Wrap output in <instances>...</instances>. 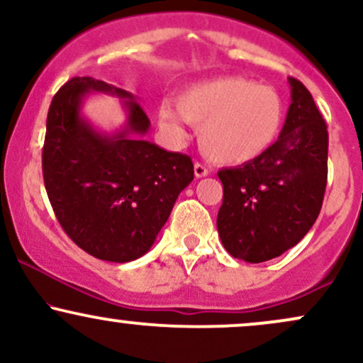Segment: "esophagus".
Returning a JSON list of instances; mask_svg holds the SVG:
<instances>
[{
    "mask_svg": "<svg viewBox=\"0 0 363 363\" xmlns=\"http://www.w3.org/2000/svg\"><path fill=\"white\" fill-rule=\"evenodd\" d=\"M194 176L198 179L199 177H206L208 176V169L201 164H194Z\"/></svg>",
    "mask_w": 363,
    "mask_h": 363,
    "instance_id": "obj_1",
    "label": "esophagus"
}]
</instances>
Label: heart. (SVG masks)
Returning <instances> with one entry per match:
<instances>
[{"label":"heart","instance_id":"1","mask_svg":"<svg viewBox=\"0 0 363 363\" xmlns=\"http://www.w3.org/2000/svg\"><path fill=\"white\" fill-rule=\"evenodd\" d=\"M176 107H158L160 126L182 141V119L199 129V147L211 162L240 167L268 153L285 123V102L272 86L242 77H220L184 89Z\"/></svg>","mask_w":363,"mask_h":363}]
</instances>
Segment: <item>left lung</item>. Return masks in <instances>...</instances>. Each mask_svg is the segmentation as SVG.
Segmentation results:
<instances>
[{
    "label": "left lung",
    "instance_id": "left-lung-1",
    "mask_svg": "<svg viewBox=\"0 0 363 363\" xmlns=\"http://www.w3.org/2000/svg\"><path fill=\"white\" fill-rule=\"evenodd\" d=\"M289 83L291 104L272 150L218 172V235L232 256L247 262L273 259L301 242L323 206L328 129L311 91L295 78Z\"/></svg>",
    "mask_w": 363,
    "mask_h": 363
}]
</instances>
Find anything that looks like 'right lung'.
<instances>
[{
	"label": "right lung",
	"mask_w": 363,
	"mask_h": 363,
	"mask_svg": "<svg viewBox=\"0 0 363 363\" xmlns=\"http://www.w3.org/2000/svg\"><path fill=\"white\" fill-rule=\"evenodd\" d=\"M97 91L125 99L127 123L118 132H99L81 114ZM148 131L135 95L90 77L66 82L49 107L45 191L69 239L97 259L128 262L147 254L194 179L191 158L145 140Z\"/></svg>",
	"instance_id": "obj_1"
}]
</instances>
